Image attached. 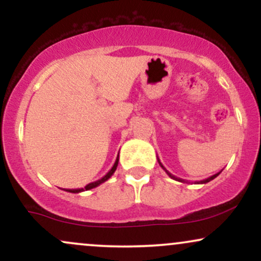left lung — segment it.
<instances>
[{"label":"left lung","instance_id":"left-lung-1","mask_svg":"<svg viewBox=\"0 0 261 261\" xmlns=\"http://www.w3.org/2000/svg\"><path fill=\"white\" fill-rule=\"evenodd\" d=\"M158 163H160V166L162 167V168L164 169V172L167 173V174H168L170 178L172 179H174V180H178V181H181V182H188L187 180H184V179H180V178H178V176H175V175H173L172 173H169L168 170H167L166 168H164L163 167V164L161 163V161H160V158H158ZM220 173L221 172H218V173H216V174H214V175H211V176H208V178H206V179H203V180H199V181H194V184H206V182H208V181H211V180H214L215 178H216V176H218L220 175Z\"/></svg>","mask_w":261,"mask_h":261}]
</instances>
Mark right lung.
Wrapping results in <instances>:
<instances>
[{
    "label": "right lung",
    "mask_w": 261,
    "mask_h": 261,
    "mask_svg": "<svg viewBox=\"0 0 261 261\" xmlns=\"http://www.w3.org/2000/svg\"><path fill=\"white\" fill-rule=\"evenodd\" d=\"M118 163H119V154H118V157H116L115 163H114V166L112 167V169H110L109 172H108L107 174L103 176V178L99 179V180L89 182V184H87L85 188H81V189H66L65 191H68V193H73V194H79V193H82V191H85V190H91V189H93V188L99 187L100 184H103L104 181H107L108 179H109L110 176L114 174V172H115V170H116V167H118Z\"/></svg>",
    "instance_id": "obj_1"
}]
</instances>
